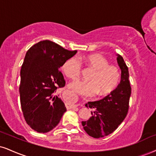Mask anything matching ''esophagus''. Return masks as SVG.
Here are the masks:
<instances>
[{"mask_svg": "<svg viewBox=\"0 0 156 156\" xmlns=\"http://www.w3.org/2000/svg\"><path fill=\"white\" fill-rule=\"evenodd\" d=\"M65 95H66V98L67 100H69V101H74V100L76 99V97L72 93H69V92H66L65 93ZM66 106L67 108H74L76 106V105L72 104V103H67Z\"/></svg>", "mask_w": 156, "mask_h": 156, "instance_id": "esophagus-1", "label": "esophagus"}]
</instances>
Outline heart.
I'll return each mask as SVG.
<instances>
[{
  "label": "heart",
  "instance_id": "b5f03b06",
  "mask_svg": "<svg viewBox=\"0 0 156 156\" xmlns=\"http://www.w3.org/2000/svg\"><path fill=\"white\" fill-rule=\"evenodd\" d=\"M86 66L94 69L89 82L76 80L69 84V89L84 97L110 95L117 87L120 80V72L116 66L109 64L106 58L98 53L81 57ZM63 72L67 77L76 80L80 76L82 63L77 58L71 57L63 63Z\"/></svg>",
  "mask_w": 156,
  "mask_h": 156
}]
</instances>
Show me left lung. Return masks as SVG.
<instances>
[{
    "mask_svg": "<svg viewBox=\"0 0 156 156\" xmlns=\"http://www.w3.org/2000/svg\"><path fill=\"white\" fill-rule=\"evenodd\" d=\"M116 60L121 69V81L110 95L98 101L88 102L86 107L93 108L92 116L82 125L87 133L94 138L103 137L115 131L128 113L131 87L129 80L128 67L124 58L116 55Z\"/></svg>",
    "mask_w": 156,
    "mask_h": 156,
    "instance_id": "1",
    "label": "left lung"
}]
</instances>
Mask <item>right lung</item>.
Wrapping results in <instances>:
<instances>
[{
  "mask_svg": "<svg viewBox=\"0 0 156 156\" xmlns=\"http://www.w3.org/2000/svg\"><path fill=\"white\" fill-rule=\"evenodd\" d=\"M76 52L50 40L34 44L27 52L20 71L19 93L25 121L34 131H51L66 112L64 103L54 93L65 85L59 68Z\"/></svg>",
  "mask_w": 156,
  "mask_h": 156,
  "instance_id": "obj_1",
  "label": "right lung"
}]
</instances>
